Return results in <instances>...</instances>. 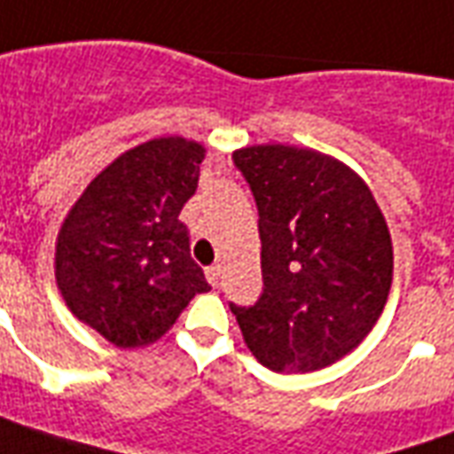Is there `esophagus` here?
<instances>
[{
  "mask_svg": "<svg viewBox=\"0 0 454 454\" xmlns=\"http://www.w3.org/2000/svg\"><path fill=\"white\" fill-rule=\"evenodd\" d=\"M205 276H207V284H210L212 288L220 286V266H207V269H205Z\"/></svg>",
  "mask_w": 454,
  "mask_h": 454,
  "instance_id": "1",
  "label": "esophagus"
}]
</instances>
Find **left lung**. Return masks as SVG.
<instances>
[{"label": "left lung", "instance_id": "left-lung-1", "mask_svg": "<svg viewBox=\"0 0 454 454\" xmlns=\"http://www.w3.org/2000/svg\"><path fill=\"white\" fill-rule=\"evenodd\" d=\"M259 210L262 295L230 303L252 355L271 372H315L374 327L394 278L384 215L340 160L284 144L232 156Z\"/></svg>", "mask_w": 454, "mask_h": 454}]
</instances>
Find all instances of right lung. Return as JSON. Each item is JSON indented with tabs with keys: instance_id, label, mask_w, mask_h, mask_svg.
Instances as JSON below:
<instances>
[{
	"instance_id": "1",
	"label": "right lung",
	"mask_w": 454,
	"mask_h": 454,
	"mask_svg": "<svg viewBox=\"0 0 454 454\" xmlns=\"http://www.w3.org/2000/svg\"><path fill=\"white\" fill-rule=\"evenodd\" d=\"M200 144L168 137L121 153L63 222L58 288L82 323L117 347L159 340L195 294L210 291L178 220L198 191Z\"/></svg>"
}]
</instances>
